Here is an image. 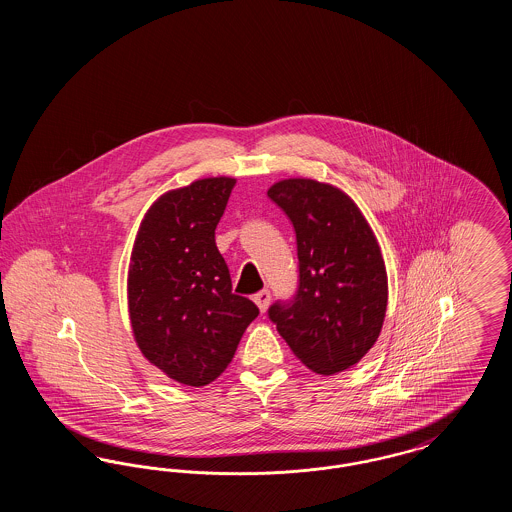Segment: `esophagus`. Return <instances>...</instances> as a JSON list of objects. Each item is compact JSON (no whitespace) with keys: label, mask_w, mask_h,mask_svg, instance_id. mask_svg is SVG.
<instances>
[{"label":"esophagus","mask_w":512,"mask_h":512,"mask_svg":"<svg viewBox=\"0 0 512 512\" xmlns=\"http://www.w3.org/2000/svg\"><path fill=\"white\" fill-rule=\"evenodd\" d=\"M253 301H255L257 307L261 309V313H265L268 309V305H270V292H268V290H261V292L255 293V295H253Z\"/></svg>","instance_id":"1"}]
</instances>
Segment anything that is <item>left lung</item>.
Segmentation results:
<instances>
[{"label": "left lung", "mask_w": 512, "mask_h": 512, "mask_svg": "<svg viewBox=\"0 0 512 512\" xmlns=\"http://www.w3.org/2000/svg\"><path fill=\"white\" fill-rule=\"evenodd\" d=\"M268 197L292 220L299 286L268 318L293 355L330 376L357 365L376 343L388 307V274L361 209L332 184L288 178Z\"/></svg>", "instance_id": "1"}]
</instances>
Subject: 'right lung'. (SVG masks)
I'll return each instance as SVG.
<instances>
[{
	"label": "right lung",
	"instance_id": "obj_1",
	"mask_svg": "<svg viewBox=\"0 0 512 512\" xmlns=\"http://www.w3.org/2000/svg\"><path fill=\"white\" fill-rule=\"evenodd\" d=\"M236 180H195L161 195L140 224L128 268L134 340L151 365L184 386H207L230 365L257 305L232 293L215 244Z\"/></svg>",
	"mask_w": 512,
	"mask_h": 512
}]
</instances>
